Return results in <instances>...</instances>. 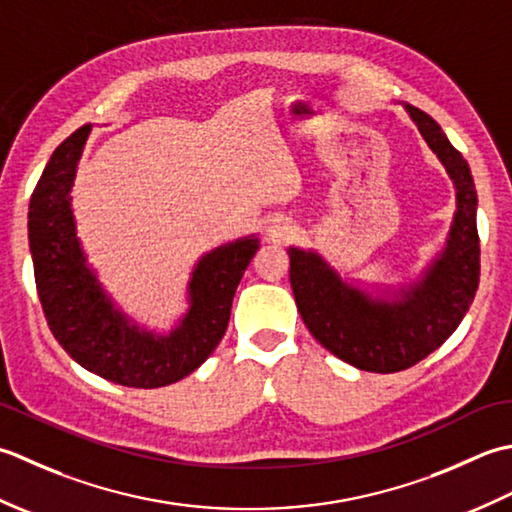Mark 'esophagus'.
<instances>
[{
  "mask_svg": "<svg viewBox=\"0 0 512 512\" xmlns=\"http://www.w3.org/2000/svg\"><path fill=\"white\" fill-rule=\"evenodd\" d=\"M269 232H271V236H283V232H287V227L276 225L274 229H269Z\"/></svg>",
  "mask_w": 512,
  "mask_h": 512,
  "instance_id": "esophagus-1",
  "label": "esophagus"
}]
</instances>
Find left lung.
<instances>
[{"instance_id":"8db88e82","label":"left lung","mask_w":512,"mask_h":512,"mask_svg":"<svg viewBox=\"0 0 512 512\" xmlns=\"http://www.w3.org/2000/svg\"><path fill=\"white\" fill-rule=\"evenodd\" d=\"M457 190V212L444 256L404 302H373L344 285L318 254L289 249V280L307 329L333 356L371 373H395L424 360L460 325L479 285L477 192L466 159L440 125L406 106Z\"/></svg>"}]
</instances>
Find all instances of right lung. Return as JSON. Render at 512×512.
<instances>
[{
    "label": "right lung",
    "mask_w": 512,
    "mask_h": 512,
    "mask_svg": "<svg viewBox=\"0 0 512 512\" xmlns=\"http://www.w3.org/2000/svg\"><path fill=\"white\" fill-rule=\"evenodd\" d=\"M90 128L83 125L59 145L30 196L28 243L41 309L52 336L83 369L132 389L168 387L201 367L225 336L258 238L225 245L198 263L192 309L168 338L130 327L86 267L70 212L68 192Z\"/></svg>",
    "instance_id": "right-lung-1"
}]
</instances>
